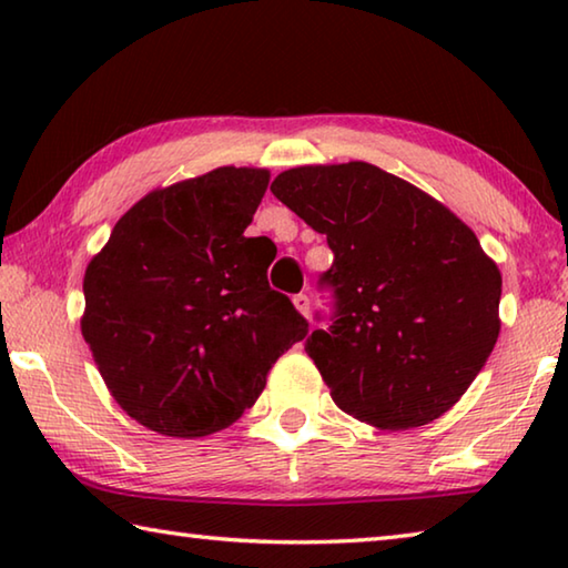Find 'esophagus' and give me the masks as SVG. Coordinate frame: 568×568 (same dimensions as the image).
Segmentation results:
<instances>
[{"label":"esophagus","mask_w":568,"mask_h":568,"mask_svg":"<svg viewBox=\"0 0 568 568\" xmlns=\"http://www.w3.org/2000/svg\"><path fill=\"white\" fill-rule=\"evenodd\" d=\"M293 303H295V307H297V313L305 315V318H307V315H311V297H307L305 293L295 295V297H293Z\"/></svg>","instance_id":"1"}]
</instances>
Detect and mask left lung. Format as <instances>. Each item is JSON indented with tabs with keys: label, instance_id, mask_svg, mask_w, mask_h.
Instances as JSON below:
<instances>
[{
	"label": "left lung",
	"instance_id": "left-lung-1",
	"mask_svg": "<svg viewBox=\"0 0 568 568\" xmlns=\"http://www.w3.org/2000/svg\"><path fill=\"white\" fill-rule=\"evenodd\" d=\"M273 195L328 237L335 313L305 353L335 406L376 428L444 416L484 368L501 318V271L464 220L368 162L303 165Z\"/></svg>",
	"mask_w": 568,
	"mask_h": 568
}]
</instances>
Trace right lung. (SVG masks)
I'll return each mask as SVG.
<instances>
[{"label": "right lung", "mask_w": 568, "mask_h": 568, "mask_svg": "<svg viewBox=\"0 0 568 568\" xmlns=\"http://www.w3.org/2000/svg\"><path fill=\"white\" fill-rule=\"evenodd\" d=\"M267 182L227 165L152 190L84 271V341L112 398L155 434L230 426L305 338L291 297L267 285L263 237H245Z\"/></svg>", "instance_id": "add662e5"}]
</instances>
